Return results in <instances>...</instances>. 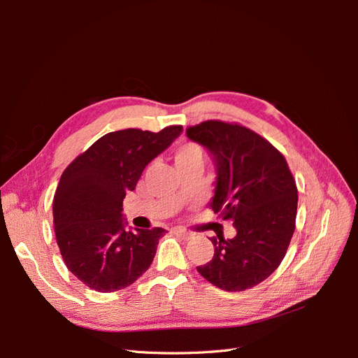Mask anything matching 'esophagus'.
<instances>
[{"label":"esophagus","instance_id":"obj_1","mask_svg":"<svg viewBox=\"0 0 358 358\" xmlns=\"http://www.w3.org/2000/svg\"><path fill=\"white\" fill-rule=\"evenodd\" d=\"M175 234H178V236H180L182 239H185V241H188V239H191V237L194 236L192 233H189V231H187L185 229H176L175 230Z\"/></svg>","mask_w":358,"mask_h":358}]
</instances>
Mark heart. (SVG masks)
Masks as SVG:
<instances>
[{"label":"heart","instance_id":"obj_1","mask_svg":"<svg viewBox=\"0 0 358 358\" xmlns=\"http://www.w3.org/2000/svg\"><path fill=\"white\" fill-rule=\"evenodd\" d=\"M203 152L201 148L196 143H185L182 145L175 154V161L176 162H182V161H189V159H196V158H201Z\"/></svg>","mask_w":358,"mask_h":358}]
</instances>
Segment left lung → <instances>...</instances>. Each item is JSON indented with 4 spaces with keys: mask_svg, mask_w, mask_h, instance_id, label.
Returning a JSON list of instances; mask_svg holds the SVG:
<instances>
[{
    "mask_svg": "<svg viewBox=\"0 0 358 358\" xmlns=\"http://www.w3.org/2000/svg\"><path fill=\"white\" fill-rule=\"evenodd\" d=\"M216 164L210 208L231 220L237 234L212 237L215 254L199 273L225 291L263 282L282 262L296 229L297 187L284 155L264 137L239 124L206 121L187 128Z\"/></svg>",
    "mask_w": 358,
    "mask_h": 358,
    "instance_id": "1",
    "label": "left lung"
}]
</instances>
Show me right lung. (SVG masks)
<instances>
[{"instance_id": "obj_1", "label": "right lung", "mask_w": 358, "mask_h": 358, "mask_svg": "<svg viewBox=\"0 0 358 358\" xmlns=\"http://www.w3.org/2000/svg\"><path fill=\"white\" fill-rule=\"evenodd\" d=\"M180 133L182 125L159 133H107L64 170L53 197V225L64 263L86 287L122 289L152 264L166 230H125L122 201L145 167Z\"/></svg>"}]
</instances>
